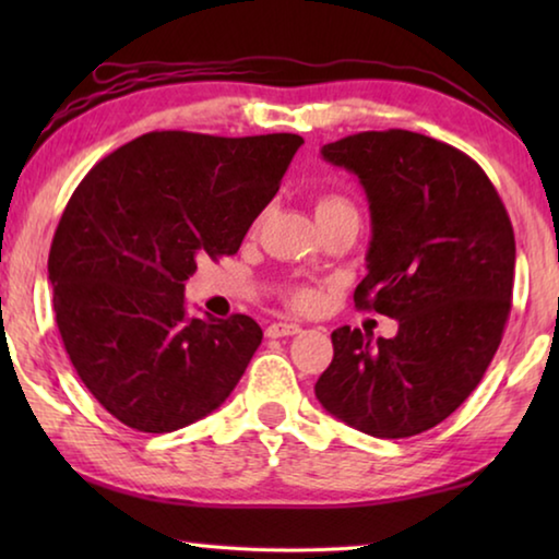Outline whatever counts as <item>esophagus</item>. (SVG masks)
Masks as SVG:
<instances>
[{
  "instance_id": "esophagus-1",
  "label": "esophagus",
  "mask_w": 559,
  "mask_h": 559,
  "mask_svg": "<svg viewBox=\"0 0 559 559\" xmlns=\"http://www.w3.org/2000/svg\"><path fill=\"white\" fill-rule=\"evenodd\" d=\"M298 333H300V325L296 323H271L266 328L269 337H286V335H298Z\"/></svg>"
}]
</instances>
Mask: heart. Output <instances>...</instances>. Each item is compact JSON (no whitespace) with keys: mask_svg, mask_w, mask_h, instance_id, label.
Instances as JSON below:
<instances>
[{"mask_svg":"<svg viewBox=\"0 0 559 559\" xmlns=\"http://www.w3.org/2000/svg\"><path fill=\"white\" fill-rule=\"evenodd\" d=\"M340 206H349L343 197H323V200L318 202V206H316V214H323V212H330V210H340ZM290 302L296 308H313L316 306V296L310 290H296L293 293V298H290Z\"/></svg>","mask_w":559,"mask_h":559,"instance_id":"b5f03b06","label":"heart"}]
</instances>
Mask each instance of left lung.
Listing matches in <instances>:
<instances>
[{"instance_id": "obj_1", "label": "left lung", "mask_w": 559, "mask_h": 559, "mask_svg": "<svg viewBox=\"0 0 559 559\" xmlns=\"http://www.w3.org/2000/svg\"><path fill=\"white\" fill-rule=\"evenodd\" d=\"M320 155L355 173L370 202L355 306L400 330L372 340L337 328L316 396L370 437H416L468 400L496 355L513 298V224L478 163L419 132H357Z\"/></svg>"}]
</instances>
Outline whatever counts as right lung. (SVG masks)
Segmentation results:
<instances>
[{
	"instance_id": "1",
	"label": "right lung",
	"mask_w": 559,
	"mask_h": 559,
	"mask_svg": "<svg viewBox=\"0 0 559 559\" xmlns=\"http://www.w3.org/2000/svg\"><path fill=\"white\" fill-rule=\"evenodd\" d=\"M300 145L293 132H147L75 187L49 251L56 325L81 382L126 427L182 429L241 380L259 323L189 318L185 281L200 259L239 251Z\"/></svg>"
}]
</instances>
